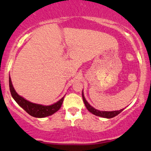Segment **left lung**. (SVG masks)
Instances as JSON below:
<instances>
[{"instance_id":"obj_1","label":"left lung","mask_w":151,"mask_h":151,"mask_svg":"<svg viewBox=\"0 0 151 151\" xmlns=\"http://www.w3.org/2000/svg\"><path fill=\"white\" fill-rule=\"evenodd\" d=\"M82 99H83V101H84V104H85L87 110L89 111V112H91V114L97 116L106 118V119H111V118H113L114 116H117L118 114H120L121 112L124 109H121V110L119 111H99L97 109L93 108V107L91 106L90 105L87 101H86V100L85 99V97H84V93H83V91H82Z\"/></svg>"}]
</instances>
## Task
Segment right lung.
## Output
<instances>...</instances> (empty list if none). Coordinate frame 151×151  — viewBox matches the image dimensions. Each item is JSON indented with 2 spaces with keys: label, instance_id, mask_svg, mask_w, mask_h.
<instances>
[{
  "label": "right lung",
  "instance_id": "right-lung-1",
  "mask_svg": "<svg viewBox=\"0 0 151 151\" xmlns=\"http://www.w3.org/2000/svg\"><path fill=\"white\" fill-rule=\"evenodd\" d=\"M9 87L10 93H11L12 96L14 99L15 101L17 102V104L20 107H22L27 114H29L33 117L44 118L48 116L52 115L53 114L58 111L59 109L61 108V106L64 100V97H62L58 102L50 106L37 104H34L27 101L23 97L20 96V95H18L13 88L10 77H9Z\"/></svg>",
  "mask_w": 151,
  "mask_h": 151
}]
</instances>
